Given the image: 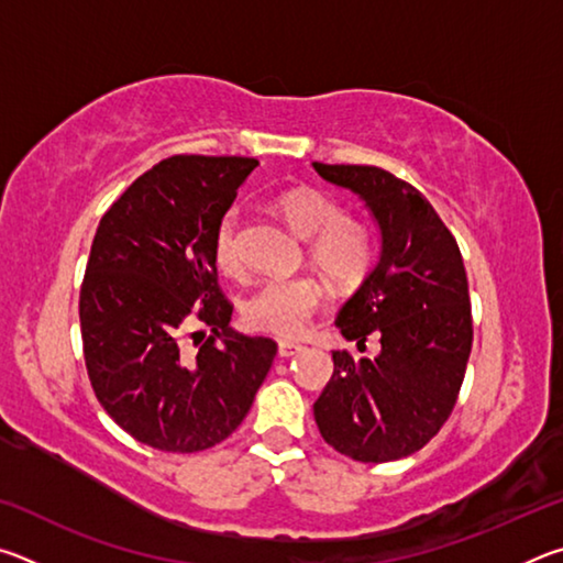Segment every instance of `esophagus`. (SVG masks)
<instances>
[{"label":"esophagus","instance_id":"34e87169","mask_svg":"<svg viewBox=\"0 0 563 563\" xmlns=\"http://www.w3.org/2000/svg\"><path fill=\"white\" fill-rule=\"evenodd\" d=\"M300 350H302V345H295V342H288V340L278 342V355L280 357H292V355H298Z\"/></svg>","mask_w":563,"mask_h":563}]
</instances>
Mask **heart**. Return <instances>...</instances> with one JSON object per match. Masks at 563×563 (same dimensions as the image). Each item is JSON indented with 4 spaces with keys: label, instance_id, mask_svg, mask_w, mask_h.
I'll list each match as a JSON object with an SVG mask.
<instances>
[{
    "label": "heart",
    "instance_id": "heart-1",
    "mask_svg": "<svg viewBox=\"0 0 563 563\" xmlns=\"http://www.w3.org/2000/svg\"><path fill=\"white\" fill-rule=\"evenodd\" d=\"M278 213L295 233L310 241V258L338 283H360L373 265V241L360 223L347 221L338 198L318 188H290L275 201ZM213 261L218 271L238 275L243 268L238 247L235 213H225L213 233ZM325 283L300 275L263 283L243 305V320L251 330L275 338H300L316 312L325 305Z\"/></svg>",
    "mask_w": 563,
    "mask_h": 563
}]
</instances>
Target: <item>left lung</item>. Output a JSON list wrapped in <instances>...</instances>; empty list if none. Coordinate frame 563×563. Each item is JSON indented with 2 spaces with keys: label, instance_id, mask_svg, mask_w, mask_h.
Masks as SVG:
<instances>
[{
  "label": "left lung",
  "instance_id": "1",
  "mask_svg": "<svg viewBox=\"0 0 563 563\" xmlns=\"http://www.w3.org/2000/svg\"><path fill=\"white\" fill-rule=\"evenodd\" d=\"M330 184L365 201L379 228V261L342 305L345 340L375 338V357L332 352L316 422L332 450L355 462L415 454L442 430L472 352V305L460 245L432 203L377 166L312 164Z\"/></svg>",
  "mask_w": 563,
  "mask_h": 563
}]
</instances>
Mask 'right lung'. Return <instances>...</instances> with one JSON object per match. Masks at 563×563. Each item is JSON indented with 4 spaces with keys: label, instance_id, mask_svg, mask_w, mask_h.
<instances>
[{
    "label": "right lung",
    "instance_id": "1",
    "mask_svg": "<svg viewBox=\"0 0 563 563\" xmlns=\"http://www.w3.org/2000/svg\"><path fill=\"white\" fill-rule=\"evenodd\" d=\"M255 166L243 156L164 158L93 235L79 295L87 373L113 422L154 450L203 452L231 437L278 352L271 338L228 328L233 305L213 261L216 225Z\"/></svg>",
    "mask_w": 563,
    "mask_h": 563
}]
</instances>
